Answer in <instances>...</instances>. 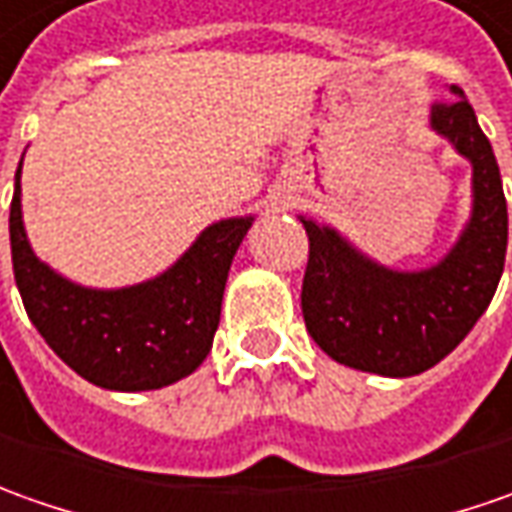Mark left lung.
I'll list each match as a JSON object with an SVG mask.
<instances>
[{
	"mask_svg": "<svg viewBox=\"0 0 512 512\" xmlns=\"http://www.w3.org/2000/svg\"><path fill=\"white\" fill-rule=\"evenodd\" d=\"M431 127L473 164V215L450 255L425 272H391L334 229L303 218L309 263L303 320L331 360L382 377H414L445 360L490 306L507 255V201L493 147L459 87Z\"/></svg>",
	"mask_w": 512,
	"mask_h": 512,
	"instance_id": "obj_1",
	"label": "left lung"
}]
</instances>
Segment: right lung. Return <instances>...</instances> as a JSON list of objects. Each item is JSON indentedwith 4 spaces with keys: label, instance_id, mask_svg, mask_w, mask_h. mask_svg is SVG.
<instances>
[{
    "label": "right lung",
    "instance_id": "obj_1",
    "mask_svg": "<svg viewBox=\"0 0 512 512\" xmlns=\"http://www.w3.org/2000/svg\"><path fill=\"white\" fill-rule=\"evenodd\" d=\"M22 186L10 201L13 274L30 323L79 377L110 391H155L192 374L221 323L232 257L252 218L209 226L169 272L118 291L81 289L33 255Z\"/></svg>",
    "mask_w": 512,
    "mask_h": 512
}]
</instances>
